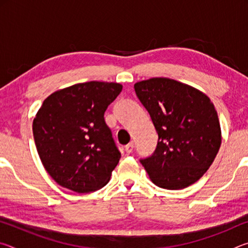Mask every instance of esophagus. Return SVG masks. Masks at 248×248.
Listing matches in <instances>:
<instances>
[{"label":"esophagus","mask_w":248,"mask_h":248,"mask_svg":"<svg viewBox=\"0 0 248 248\" xmlns=\"http://www.w3.org/2000/svg\"><path fill=\"white\" fill-rule=\"evenodd\" d=\"M133 148H134V145H133V142H130L129 144H127V145L124 146V150H125V152H127L128 154H130V153H132Z\"/></svg>","instance_id":"1"}]
</instances>
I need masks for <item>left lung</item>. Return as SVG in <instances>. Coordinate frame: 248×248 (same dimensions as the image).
<instances>
[{
    "instance_id": "left-lung-1",
    "label": "left lung",
    "mask_w": 248,
    "mask_h": 248,
    "mask_svg": "<svg viewBox=\"0 0 248 248\" xmlns=\"http://www.w3.org/2000/svg\"><path fill=\"white\" fill-rule=\"evenodd\" d=\"M158 134L156 149L141 164L156 186L183 189L202 177L221 145L215 105L195 87L167 78L134 84Z\"/></svg>"
}]
</instances>
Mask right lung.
<instances>
[{"instance_id": "right-lung-1", "label": "right lung", "mask_w": 248, "mask_h": 248, "mask_svg": "<svg viewBox=\"0 0 248 248\" xmlns=\"http://www.w3.org/2000/svg\"><path fill=\"white\" fill-rule=\"evenodd\" d=\"M121 90L119 83L92 81L44 100L32 123L33 139L44 167L60 186L86 194L109 182L121 154L104 114Z\"/></svg>"}]
</instances>
